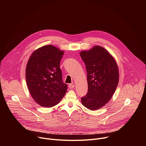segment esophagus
I'll return each instance as SVG.
<instances>
[{
    "label": "esophagus",
    "instance_id": "34e87169",
    "mask_svg": "<svg viewBox=\"0 0 146 146\" xmlns=\"http://www.w3.org/2000/svg\"><path fill=\"white\" fill-rule=\"evenodd\" d=\"M69 88H70V89H72V88H74V85L73 84H69Z\"/></svg>",
    "mask_w": 146,
    "mask_h": 146
}]
</instances>
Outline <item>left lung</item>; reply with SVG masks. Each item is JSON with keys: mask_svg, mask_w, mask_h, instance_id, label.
Masks as SVG:
<instances>
[{"mask_svg": "<svg viewBox=\"0 0 146 146\" xmlns=\"http://www.w3.org/2000/svg\"><path fill=\"white\" fill-rule=\"evenodd\" d=\"M80 55L86 65L88 86L81 103L90 110L99 109L109 102L118 84L117 64L112 55L99 46L81 51Z\"/></svg>", "mask_w": 146, "mask_h": 146, "instance_id": "obj_1", "label": "left lung"}]
</instances>
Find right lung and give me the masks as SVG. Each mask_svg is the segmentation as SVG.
<instances>
[{
  "mask_svg": "<svg viewBox=\"0 0 146 146\" xmlns=\"http://www.w3.org/2000/svg\"><path fill=\"white\" fill-rule=\"evenodd\" d=\"M64 54L63 51L47 45L35 50L28 60L25 73L27 86L33 99L41 106L56 105L67 91L59 66Z\"/></svg>",
  "mask_w": 146,
  "mask_h": 146,
  "instance_id": "right-lung-1",
  "label": "right lung"
}]
</instances>
